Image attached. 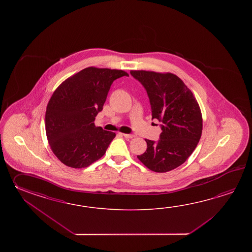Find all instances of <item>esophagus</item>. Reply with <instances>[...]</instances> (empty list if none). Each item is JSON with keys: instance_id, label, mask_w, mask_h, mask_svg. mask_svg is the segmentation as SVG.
Segmentation results:
<instances>
[{"instance_id": "esophagus-1", "label": "esophagus", "mask_w": 252, "mask_h": 252, "mask_svg": "<svg viewBox=\"0 0 252 252\" xmlns=\"http://www.w3.org/2000/svg\"><path fill=\"white\" fill-rule=\"evenodd\" d=\"M123 135H124V137L125 139H132L134 137L132 134H123Z\"/></svg>"}]
</instances>
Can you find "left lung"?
Returning a JSON list of instances; mask_svg holds the SVG:
<instances>
[{"label": "left lung", "instance_id": "left-lung-1", "mask_svg": "<svg viewBox=\"0 0 252 252\" xmlns=\"http://www.w3.org/2000/svg\"><path fill=\"white\" fill-rule=\"evenodd\" d=\"M150 99L152 119L160 124L159 139H145L147 150L138 158L152 171L164 173L181 166L193 153L202 135L198 102L178 76L151 71H130Z\"/></svg>", "mask_w": 252, "mask_h": 252}]
</instances>
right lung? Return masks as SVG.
Segmentation results:
<instances>
[{"mask_svg": "<svg viewBox=\"0 0 252 252\" xmlns=\"http://www.w3.org/2000/svg\"><path fill=\"white\" fill-rule=\"evenodd\" d=\"M123 70L87 67L63 82L50 98L46 133L54 154L65 166L82 168L101 158L115 133L95 127L113 81Z\"/></svg>", "mask_w": 252, "mask_h": 252, "instance_id": "add662e5", "label": "right lung"}]
</instances>
